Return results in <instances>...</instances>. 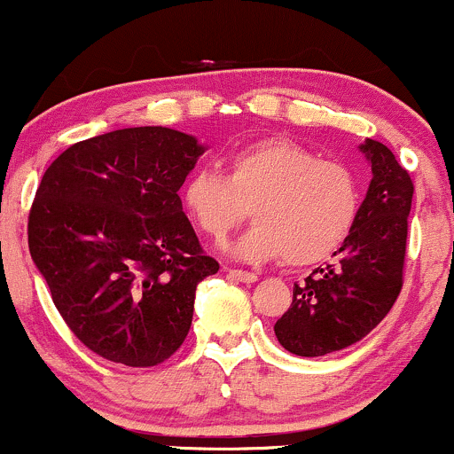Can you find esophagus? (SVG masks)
Here are the masks:
<instances>
[{
  "label": "esophagus",
  "mask_w": 454,
  "mask_h": 454,
  "mask_svg": "<svg viewBox=\"0 0 454 454\" xmlns=\"http://www.w3.org/2000/svg\"><path fill=\"white\" fill-rule=\"evenodd\" d=\"M228 273H231L234 279L243 281V284H254V281H258V275H256V273H249V270H241V269H228Z\"/></svg>",
  "instance_id": "obj_1"
}]
</instances>
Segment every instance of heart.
Returning <instances> with one entry per match:
<instances>
[{
    "label": "heart",
    "mask_w": 454,
    "mask_h": 454,
    "mask_svg": "<svg viewBox=\"0 0 454 454\" xmlns=\"http://www.w3.org/2000/svg\"><path fill=\"white\" fill-rule=\"evenodd\" d=\"M181 205L207 237L222 241L252 211L254 222L228 252L245 262L284 258L290 267L322 262L350 237L361 185L350 166L322 160L290 138H262L232 151L223 175L192 173Z\"/></svg>",
    "instance_id": "heart-1"
}]
</instances>
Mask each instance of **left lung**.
I'll return each mask as SVG.
<instances>
[{"label": "left lung", "mask_w": 454, "mask_h": 454, "mask_svg": "<svg viewBox=\"0 0 454 454\" xmlns=\"http://www.w3.org/2000/svg\"><path fill=\"white\" fill-rule=\"evenodd\" d=\"M372 166L350 237L303 284H294L293 305L275 322V337L296 356H325L372 333L401 293L405 239L414 185L387 145H358Z\"/></svg>", "instance_id": "left-lung-1"}]
</instances>
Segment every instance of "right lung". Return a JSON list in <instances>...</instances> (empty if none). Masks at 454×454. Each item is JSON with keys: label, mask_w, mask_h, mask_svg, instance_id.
Here are the masks:
<instances>
[{"label": "right lung", "mask_w": 454, "mask_h": 454, "mask_svg": "<svg viewBox=\"0 0 454 454\" xmlns=\"http://www.w3.org/2000/svg\"><path fill=\"white\" fill-rule=\"evenodd\" d=\"M205 145L161 126L67 147L29 213V254L53 303L90 350L128 367L164 363L185 341L202 254L179 190Z\"/></svg>", "instance_id": "obj_1"}]
</instances>
